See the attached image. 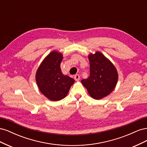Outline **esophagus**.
<instances>
[{
    "instance_id": "obj_1",
    "label": "esophagus",
    "mask_w": 147,
    "mask_h": 147,
    "mask_svg": "<svg viewBox=\"0 0 147 147\" xmlns=\"http://www.w3.org/2000/svg\"><path fill=\"white\" fill-rule=\"evenodd\" d=\"M80 75H78V74L75 75V76H74V79H75V81L78 82L80 80Z\"/></svg>"
}]
</instances>
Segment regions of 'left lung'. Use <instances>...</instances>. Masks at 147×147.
<instances>
[{
	"instance_id": "obj_1",
	"label": "left lung",
	"mask_w": 147,
	"mask_h": 147,
	"mask_svg": "<svg viewBox=\"0 0 147 147\" xmlns=\"http://www.w3.org/2000/svg\"><path fill=\"white\" fill-rule=\"evenodd\" d=\"M90 75L81 81L89 94L99 100L107 96L116 86L118 79L117 70L107 57L99 51L88 55Z\"/></svg>"
}]
</instances>
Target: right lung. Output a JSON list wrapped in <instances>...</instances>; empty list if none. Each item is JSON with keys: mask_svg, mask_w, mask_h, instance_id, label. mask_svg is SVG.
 <instances>
[{"mask_svg": "<svg viewBox=\"0 0 147 147\" xmlns=\"http://www.w3.org/2000/svg\"><path fill=\"white\" fill-rule=\"evenodd\" d=\"M63 55L57 51H53L43 59L35 74V80L39 90L52 101L64 99L68 94L75 80L63 74L61 63Z\"/></svg>", "mask_w": 147, "mask_h": 147, "instance_id": "add662e5", "label": "right lung"}]
</instances>
